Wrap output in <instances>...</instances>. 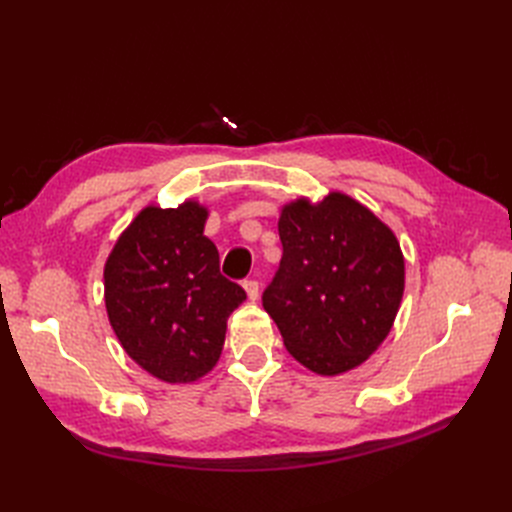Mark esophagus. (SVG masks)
<instances>
[{
	"label": "esophagus",
	"instance_id": "esophagus-1",
	"mask_svg": "<svg viewBox=\"0 0 512 512\" xmlns=\"http://www.w3.org/2000/svg\"><path fill=\"white\" fill-rule=\"evenodd\" d=\"M243 288H245V292H247V299L250 301H256L258 299V282L256 280H245L243 282Z\"/></svg>",
	"mask_w": 512,
	"mask_h": 512
}]
</instances>
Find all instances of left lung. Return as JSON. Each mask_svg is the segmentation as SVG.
<instances>
[{"mask_svg":"<svg viewBox=\"0 0 512 512\" xmlns=\"http://www.w3.org/2000/svg\"><path fill=\"white\" fill-rule=\"evenodd\" d=\"M277 230L284 254L262 305L286 350L320 376L359 367L391 333L404 297L395 232L342 192L292 200Z\"/></svg>","mask_w":512,"mask_h":512,"instance_id":"obj_1","label":"left lung"}]
</instances>
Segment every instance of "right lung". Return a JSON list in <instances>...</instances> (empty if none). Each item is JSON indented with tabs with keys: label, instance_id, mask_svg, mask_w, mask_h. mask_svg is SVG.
Here are the masks:
<instances>
[{
	"label": "right lung",
	"instance_id": "1",
	"mask_svg": "<svg viewBox=\"0 0 512 512\" xmlns=\"http://www.w3.org/2000/svg\"><path fill=\"white\" fill-rule=\"evenodd\" d=\"M209 209L185 200L147 205L121 232L104 265L108 322L130 359L168 384L203 378L218 363L226 320L245 290L220 273L207 239Z\"/></svg>",
	"mask_w": 512,
	"mask_h": 512
}]
</instances>
